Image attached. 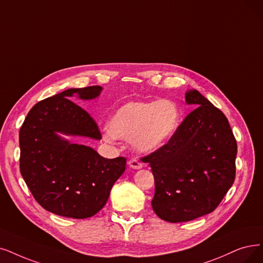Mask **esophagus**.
<instances>
[{
	"mask_svg": "<svg viewBox=\"0 0 263 263\" xmlns=\"http://www.w3.org/2000/svg\"><path fill=\"white\" fill-rule=\"evenodd\" d=\"M128 166L130 168H133V170H140V168H142V164L140 162H138L137 160H129L128 161Z\"/></svg>",
	"mask_w": 263,
	"mask_h": 263,
	"instance_id": "34e87169",
	"label": "esophagus"
}]
</instances>
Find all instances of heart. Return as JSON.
Listing matches in <instances>:
<instances>
[{
  "instance_id": "obj_1",
  "label": "heart",
  "mask_w": 263,
  "mask_h": 263,
  "mask_svg": "<svg viewBox=\"0 0 263 263\" xmlns=\"http://www.w3.org/2000/svg\"><path fill=\"white\" fill-rule=\"evenodd\" d=\"M180 121L179 107L173 100L130 101L113 113L104 137L108 141H129L134 151L149 154L172 140Z\"/></svg>"
}]
</instances>
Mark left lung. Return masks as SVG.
Instances as JSON below:
<instances>
[{
	"instance_id": "8db88e82",
	"label": "left lung",
	"mask_w": 263,
	"mask_h": 263,
	"mask_svg": "<svg viewBox=\"0 0 263 263\" xmlns=\"http://www.w3.org/2000/svg\"><path fill=\"white\" fill-rule=\"evenodd\" d=\"M196 107L172 140L142 159L151 166L154 213L184 222L215 211L235 179L237 144L226 115L196 89L185 92Z\"/></svg>"
}]
</instances>
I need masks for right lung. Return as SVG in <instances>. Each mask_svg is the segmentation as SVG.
Returning <instances> with one entry per match:
<instances>
[{
  "label": "right lung",
  "instance_id": "obj_1",
  "mask_svg": "<svg viewBox=\"0 0 263 263\" xmlns=\"http://www.w3.org/2000/svg\"><path fill=\"white\" fill-rule=\"evenodd\" d=\"M101 91V86L69 88L42 100L20 128V173L36 202L55 215H96L125 172V157L104 159L90 146L66 138L101 139L95 121L70 100H92Z\"/></svg>",
  "mask_w": 263,
  "mask_h": 263
}]
</instances>
